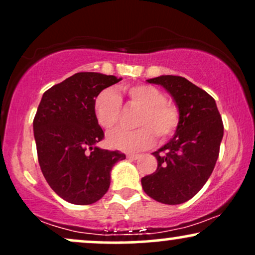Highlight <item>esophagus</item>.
I'll list each match as a JSON object with an SVG mask.
<instances>
[{
	"label": "esophagus",
	"instance_id": "esophagus-1",
	"mask_svg": "<svg viewBox=\"0 0 255 255\" xmlns=\"http://www.w3.org/2000/svg\"><path fill=\"white\" fill-rule=\"evenodd\" d=\"M140 156L139 154H134V153H128L127 154V158H129V159H137Z\"/></svg>",
	"mask_w": 255,
	"mask_h": 255
}]
</instances>
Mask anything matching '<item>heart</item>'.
<instances>
[{
    "label": "heart",
    "instance_id": "b5f03b06",
    "mask_svg": "<svg viewBox=\"0 0 255 255\" xmlns=\"http://www.w3.org/2000/svg\"><path fill=\"white\" fill-rule=\"evenodd\" d=\"M128 104L140 108L135 129H118L109 134L108 144L125 152L141 151L153 144L154 134L159 139L170 136L180 124V111L166 101L164 93L151 85H134L126 87ZM93 113L98 125L104 129H113L119 124L122 113L121 98L113 90H104L96 97Z\"/></svg>",
    "mask_w": 255,
    "mask_h": 255
}]
</instances>
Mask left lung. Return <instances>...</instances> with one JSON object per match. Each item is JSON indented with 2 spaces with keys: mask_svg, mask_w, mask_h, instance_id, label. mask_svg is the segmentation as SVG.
Returning <instances> with one entry per match:
<instances>
[{
  "mask_svg": "<svg viewBox=\"0 0 255 255\" xmlns=\"http://www.w3.org/2000/svg\"><path fill=\"white\" fill-rule=\"evenodd\" d=\"M170 92L180 111V124L169 142L153 152L157 170L141 178L142 189L159 203H186L211 176L219 154L223 121L206 91L177 75L147 80Z\"/></svg>",
  "mask_w": 255,
  "mask_h": 255,
  "instance_id": "1",
  "label": "left lung"
}]
</instances>
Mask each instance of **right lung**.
Wrapping results in <instances>:
<instances>
[{
	"mask_svg": "<svg viewBox=\"0 0 255 255\" xmlns=\"http://www.w3.org/2000/svg\"><path fill=\"white\" fill-rule=\"evenodd\" d=\"M121 79L80 72L45 91L33 119L38 162L46 182L66 201L96 203L108 192L119 151L96 146L104 131L93 113L99 93Z\"/></svg>",
	"mask_w": 255,
	"mask_h": 255,
	"instance_id": "add662e5",
	"label": "right lung"
}]
</instances>
